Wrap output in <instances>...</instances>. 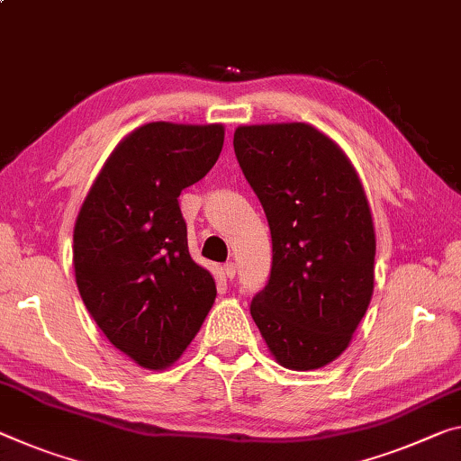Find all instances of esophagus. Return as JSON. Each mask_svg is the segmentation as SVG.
<instances>
[{"label": "esophagus", "mask_w": 461, "mask_h": 461, "mask_svg": "<svg viewBox=\"0 0 461 461\" xmlns=\"http://www.w3.org/2000/svg\"><path fill=\"white\" fill-rule=\"evenodd\" d=\"M236 270H238V267L233 265V262H225V265H223V273H225V276H228V279H233V276H236Z\"/></svg>", "instance_id": "esophagus-1"}]
</instances>
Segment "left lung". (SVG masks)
<instances>
[{
  "mask_svg": "<svg viewBox=\"0 0 461 461\" xmlns=\"http://www.w3.org/2000/svg\"><path fill=\"white\" fill-rule=\"evenodd\" d=\"M233 149L273 238L252 320L283 367H324L348 347L374 295L375 230L359 174L305 122L238 127Z\"/></svg>",
  "mask_w": 461,
  "mask_h": 461,
  "instance_id": "left-lung-1",
  "label": "left lung"
}]
</instances>
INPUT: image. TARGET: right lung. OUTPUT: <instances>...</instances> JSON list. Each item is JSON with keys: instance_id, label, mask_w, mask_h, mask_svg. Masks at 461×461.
Masks as SVG:
<instances>
[{"instance_id": "add662e5", "label": "right lung", "mask_w": 461, "mask_h": 461, "mask_svg": "<svg viewBox=\"0 0 461 461\" xmlns=\"http://www.w3.org/2000/svg\"><path fill=\"white\" fill-rule=\"evenodd\" d=\"M223 125L148 122L116 145L73 230L76 283L113 345L145 369L185 353L215 302L188 252L178 196L215 166Z\"/></svg>"}]
</instances>
